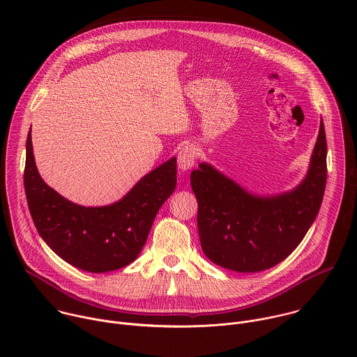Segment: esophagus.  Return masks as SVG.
<instances>
[{"instance_id":"34e87169","label":"esophagus","mask_w":357,"mask_h":357,"mask_svg":"<svg viewBox=\"0 0 357 357\" xmlns=\"http://www.w3.org/2000/svg\"><path fill=\"white\" fill-rule=\"evenodd\" d=\"M195 162H196V148L190 144L182 146L178 154V168L182 172H186L193 168Z\"/></svg>"}]
</instances>
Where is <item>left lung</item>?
I'll return each instance as SVG.
<instances>
[{
    "instance_id": "obj_1",
    "label": "left lung",
    "mask_w": 357,
    "mask_h": 357,
    "mask_svg": "<svg viewBox=\"0 0 357 357\" xmlns=\"http://www.w3.org/2000/svg\"><path fill=\"white\" fill-rule=\"evenodd\" d=\"M326 135L318 139L305 178L291 190L259 195L208 162L190 174L197 200V230L205 256L237 271L268 270L298 247L318 216L326 185Z\"/></svg>"
}]
</instances>
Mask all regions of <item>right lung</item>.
<instances>
[{"mask_svg":"<svg viewBox=\"0 0 357 357\" xmlns=\"http://www.w3.org/2000/svg\"><path fill=\"white\" fill-rule=\"evenodd\" d=\"M24 186L35 227L50 250L76 268L107 273L138 257L158 211L175 190L176 158L144 175L120 200L82 206L42 179L29 130Z\"/></svg>","mask_w":357,"mask_h":357,"instance_id":"add662e5","label":"right lung"}]
</instances>
